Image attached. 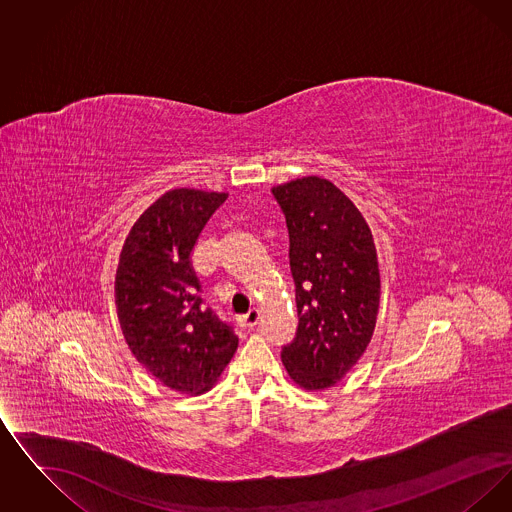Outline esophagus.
<instances>
[{
  "instance_id": "obj_1",
  "label": "esophagus",
  "mask_w": 512,
  "mask_h": 512,
  "mask_svg": "<svg viewBox=\"0 0 512 512\" xmlns=\"http://www.w3.org/2000/svg\"><path fill=\"white\" fill-rule=\"evenodd\" d=\"M259 317H261V311L259 309H251L247 315L244 317V324L247 328H253V326H257V322H259Z\"/></svg>"
}]
</instances>
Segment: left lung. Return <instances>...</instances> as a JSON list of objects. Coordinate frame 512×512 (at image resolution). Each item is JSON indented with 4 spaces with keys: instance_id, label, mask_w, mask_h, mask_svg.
Wrapping results in <instances>:
<instances>
[{
    "instance_id": "left-lung-1",
    "label": "left lung",
    "mask_w": 512,
    "mask_h": 512,
    "mask_svg": "<svg viewBox=\"0 0 512 512\" xmlns=\"http://www.w3.org/2000/svg\"><path fill=\"white\" fill-rule=\"evenodd\" d=\"M272 194L290 232L299 317L282 363L299 388L328 390L357 365L376 328V245L361 211L326 178H295Z\"/></svg>"
}]
</instances>
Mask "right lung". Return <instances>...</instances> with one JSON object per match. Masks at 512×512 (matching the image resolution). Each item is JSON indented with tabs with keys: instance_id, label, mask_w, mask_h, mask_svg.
Returning <instances> with one entry per match:
<instances>
[{
	"instance_id": "add662e5",
	"label": "right lung",
	"mask_w": 512,
	"mask_h": 512,
	"mask_svg": "<svg viewBox=\"0 0 512 512\" xmlns=\"http://www.w3.org/2000/svg\"><path fill=\"white\" fill-rule=\"evenodd\" d=\"M226 197L195 188L161 195L130 228L115 276L128 349L163 386L186 395L211 390L238 349L232 328L203 307L190 263L203 226Z\"/></svg>"
}]
</instances>
